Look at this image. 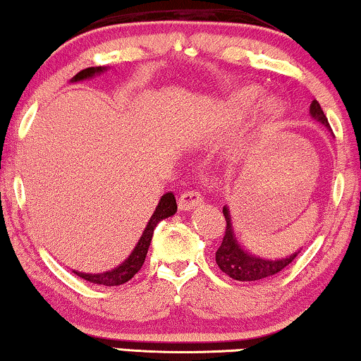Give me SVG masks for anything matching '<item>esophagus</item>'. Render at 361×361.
<instances>
[{"label": "esophagus", "instance_id": "34e87169", "mask_svg": "<svg viewBox=\"0 0 361 361\" xmlns=\"http://www.w3.org/2000/svg\"><path fill=\"white\" fill-rule=\"evenodd\" d=\"M200 204H202V195L197 190H187L179 197V209L185 210V212H189V210L197 207Z\"/></svg>", "mask_w": 361, "mask_h": 361}]
</instances>
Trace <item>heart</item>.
<instances>
[{"instance_id":"obj_1","label":"heart","mask_w":361,"mask_h":361,"mask_svg":"<svg viewBox=\"0 0 361 361\" xmlns=\"http://www.w3.org/2000/svg\"><path fill=\"white\" fill-rule=\"evenodd\" d=\"M260 99V89L257 87H243L240 91L235 92L226 107V112L228 119L233 123H238L245 118L249 112L254 109L257 102ZM285 112V102L277 96H269L262 101L257 112V124H259L260 133H269L275 124L282 119Z\"/></svg>"}]
</instances>
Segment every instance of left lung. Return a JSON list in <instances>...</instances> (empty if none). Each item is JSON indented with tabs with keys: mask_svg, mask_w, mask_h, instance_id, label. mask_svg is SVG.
I'll use <instances>...</instances> for the list:
<instances>
[{
	"mask_svg": "<svg viewBox=\"0 0 361 361\" xmlns=\"http://www.w3.org/2000/svg\"><path fill=\"white\" fill-rule=\"evenodd\" d=\"M310 116L317 123L324 124L326 129H330L329 119H326V116L324 114V111H322V107L317 101H312ZM222 212L226 215L227 227L221 247L215 252V262H217L219 269L231 279L238 280V282H255V280L274 277L275 274L287 269L295 260V257L300 254L302 249L287 257H282V259H265V257L252 254V252L243 249L242 243L238 242L232 226L231 210H228L227 205H224Z\"/></svg>",
	"mask_w": 361,
	"mask_h": 361,
	"instance_id": "left-lung-1",
	"label": "left lung"
}]
</instances>
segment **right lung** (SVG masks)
I'll list each match as a JSON object with an SVG mask.
<instances>
[{
  "label": "right lung",
  "mask_w": 361,
  "mask_h": 361,
  "mask_svg": "<svg viewBox=\"0 0 361 361\" xmlns=\"http://www.w3.org/2000/svg\"><path fill=\"white\" fill-rule=\"evenodd\" d=\"M106 71H107L106 66L82 69L81 73H78L76 76L71 79V82L84 81V79H91V78L97 76V74H102ZM176 212H177V204H176L174 194H172V192H166V194L161 197V200H159L157 207H156V210H154L152 217L149 219L147 226H146V228H144L139 242L135 243L134 250L130 252L129 257L123 262V264H119L112 270H107V272H101V274H86V272H76V270H73V272L76 274L78 277L87 280V282L97 283V285H106V287H118V285L129 282V280L139 272L140 267H142V264H144V260H146L149 245H151V240H152L154 228H156L159 222L164 221V219L171 217V215H174Z\"/></svg>",
  "instance_id": "1"
}]
</instances>
